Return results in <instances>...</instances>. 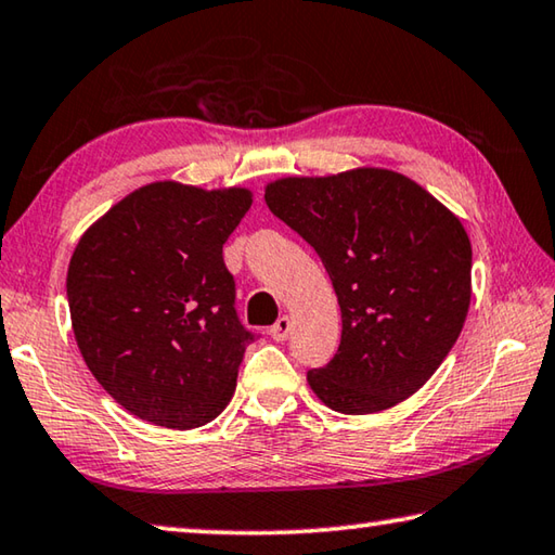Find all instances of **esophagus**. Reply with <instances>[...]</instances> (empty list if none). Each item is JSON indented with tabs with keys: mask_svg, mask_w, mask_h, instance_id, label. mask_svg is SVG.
Returning a JSON list of instances; mask_svg holds the SVG:
<instances>
[{
	"mask_svg": "<svg viewBox=\"0 0 555 555\" xmlns=\"http://www.w3.org/2000/svg\"><path fill=\"white\" fill-rule=\"evenodd\" d=\"M289 326H293L289 317H280V320L270 326V337L275 341H285L287 334H289Z\"/></svg>",
	"mask_w": 555,
	"mask_h": 555,
	"instance_id": "1",
	"label": "esophagus"
}]
</instances>
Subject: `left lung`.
Wrapping results in <instances>:
<instances>
[{
    "label": "left lung",
    "mask_w": 555,
    "mask_h": 555,
    "mask_svg": "<svg viewBox=\"0 0 555 555\" xmlns=\"http://www.w3.org/2000/svg\"><path fill=\"white\" fill-rule=\"evenodd\" d=\"M266 204L317 250L341 307L339 351L307 371L317 398L366 415L413 396L455 347L469 310L472 245L460 218L378 167L278 179Z\"/></svg>",
    "instance_id": "left-lung-1"
}]
</instances>
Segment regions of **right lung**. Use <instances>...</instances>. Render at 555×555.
<instances>
[{
	"label": "right lung",
	"mask_w": 555,
	"mask_h": 555,
	"mask_svg": "<svg viewBox=\"0 0 555 555\" xmlns=\"http://www.w3.org/2000/svg\"><path fill=\"white\" fill-rule=\"evenodd\" d=\"M248 189L154 181L90 225L66 293L90 374L125 411L162 428L211 423L229 405L245 347L223 243Z\"/></svg>",
	"instance_id": "right-lung-1"
}]
</instances>
